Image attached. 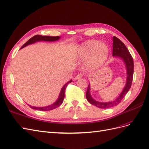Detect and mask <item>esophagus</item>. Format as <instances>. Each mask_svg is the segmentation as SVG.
Listing matches in <instances>:
<instances>
[{
    "mask_svg": "<svg viewBox=\"0 0 149 149\" xmlns=\"http://www.w3.org/2000/svg\"><path fill=\"white\" fill-rule=\"evenodd\" d=\"M82 77H83V74H79L78 75H77L75 76L74 79L75 80H78V79H79L80 78H82Z\"/></svg>",
    "mask_w": 149,
    "mask_h": 149,
    "instance_id": "1",
    "label": "esophagus"
}]
</instances>
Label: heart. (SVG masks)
Wrapping results in <instances>:
<instances>
[{"mask_svg": "<svg viewBox=\"0 0 149 149\" xmlns=\"http://www.w3.org/2000/svg\"><path fill=\"white\" fill-rule=\"evenodd\" d=\"M109 49L104 44H99L97 40H91L85 43L80 50L79 57L87 59L86 65L90 69H97L102 65L107 58Z\"/></svg>", "mask_w": 149, "mask_h": 149, "instance_id": "1", "label": "heart"}]
</instances>
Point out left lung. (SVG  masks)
<instances>
[{
	"mask_svg": "<svg viewBox=\"0 0 149 149\" xmlns=\"http://www.w3.org/2000/svg\"><path fill=\"white\" fill-rule=\"evenodd\" d=\"M112 56L114 57H119L124 60L127 68V82L125 87L123 89V91L120 95L114 101L109 102H99L93 99L90 93V84L88 85L86 92V98L88 102L100 109L111 108L120 103L123 98L129 91L132 86V82L134 75V61L132 57L125 44L119 39L115 36L113 37Z\"/></svg>",
	"mask_w": 149,
	"mask_h": 149,
	"instance_id": "8db88e82",
	"label": "left lung"
}]
</instances>
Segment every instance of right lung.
Returning a JSON list of instances; mask_svg holds the SVG:
<instances>
[{"mask_svg": "<svg viewBox=\"0 0 149 149\" xmlns=\"http://www.w3.org/2000/svg\"><path fill=\"white\" fill-rule=\"evenodd\" d=\"M60 39V37L58 36H55V37H52V36H40V35H36L35 36L32 37V38H31L26 43H25L22 46V47L20 49H22L24 47L27 46L29 44H31L33 43H35L36 42L38 41H49V42H52V41H56L57 40ZM72 80H70V81L68 82L67 83H66L64 86L62 87V88L61 89V91L60 93V95H59L58 98L57 99V100L55 102L54 104L49 105V106H46V107H34V106H31L30 105H28L30 107L35 109V110H42V111H47V110H53L54 109H56L58 107L60 106L63 101V99H64L65 97V88L67 86V85L69 84V83L72 82Z\"/></svg>", "mask_w": 149, "mask_h": 149, "instance_id": "right-lung-1", "label": "right lung"}]
</instances>
